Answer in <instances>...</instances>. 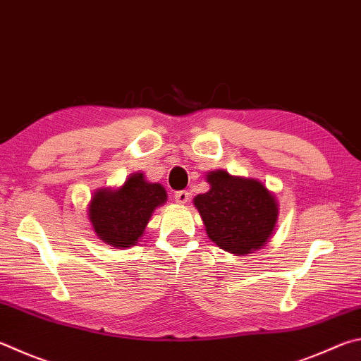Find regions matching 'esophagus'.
<instances>
[{
    "instance_id": "34e87169",
    "label": "esophagus",
    "mask_w": 361,
    "mask_h": 361,
    "mask_svg": "<svg viewBox=\"0 0 361 361\" xmlns=\"http://www.w3.org/2000/svg\"><path fill=\"white\" fill-rule=\"evenodd\" d=\"M175 200L178 203H188L189 200V192L188 191H178L175 194Z\"/></svg>"
}]
</instances>
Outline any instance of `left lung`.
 Masks as SVG:
<instances>
[{"label":"left lung","instance_id":"1","mask_svg":"<svg viewBox=\"0 0 361 361\" xmlns=\"http://www.w3.org/2000/svg\"><path fill=\"white\" fill-rule=\"evenodd\" d=\"M209 191L194 197L209 240L227 252L245 255L267 245L278 222V202L264 183L232 176L226 170L207 173Z\"/></svg>","mask_w":361,"mask_h":361}]
</instances>
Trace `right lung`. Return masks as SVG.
Masks as SVG:
<instances>
[{
  "label": "right lung",
  "mask_w": 361,
  "mask_h": 361,
  "mask_svg": "<svg viewBox=\"0 0 361 361\" xmlns=\"http://www.w3.org/2000/svg\"><path fill=\"white\" fill-rule=\"evenodd\" d=\"M167 192L145 175L130 173L118 189H99L88 205V218L99 240L114 247H130L145 232L153 212L164 205Z\"/></svg>",
  "instance_id": "1"
}]
</instances>
